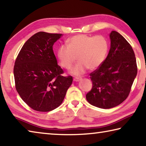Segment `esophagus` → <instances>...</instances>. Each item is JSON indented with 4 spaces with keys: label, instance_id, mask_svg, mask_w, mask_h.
<instances>
[{
    "label": "esophagus",
    "instance_id": "1",
    "mask_svg": "<svg viewBox=\"0 0 146 146\" xmlns=\"http://www.w3.org/2000/svg\"><path fill=\"white\" fill-rule=\"evenodd\" d=\"M82 78L81 77H75L73 78V80L75 81V82H78V81H80Z\"/></svg>",
    "mask_w": 146,
    "mask_h": 146
}]
</instances>
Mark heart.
<instances>
[{
  "instance_id": "b5f03b06",
  "label": "heart",
  "mask_w": 146,
  "mask_h": 146,
  "mask_svg": "<svg viewBox=\"0 0 146 146\" xmlns=\"http://www.w3.org/2000/svg\"><path fill=\"white\" fill-rule=\"evenodd\" d=\"M109 51V42L102 35L89 36L78 35L68 40V44H62L57 50L59 62L64 68L69 70L76 60L78 62L71 72L80 75L89 68L95 70L104 62Z\"/></svg>"
}]
</instances>
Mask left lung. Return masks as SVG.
<instances>
[{
    "label": "left lung",
    "mask_w": 146,
    "mask_h": 146,
    "mask_svg": "<svg viewBox=\"0 0 146 146\" xmlns=\"http://www.w3.org/2000/svg\"><path fill=\"white\" fill-rule=\"evenodd\" d=\"M111 48L106 60L90 75L92 88L86 94L90 104L110 109L127 98L137 74V65L131 46L115 31L110 35Z\"/></svg>",
    "instance_id": "1"
}]
</instances>
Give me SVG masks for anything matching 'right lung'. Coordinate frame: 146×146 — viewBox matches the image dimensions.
<instances>
[{"instance_id":"obj_1","label":"right lung","mask_w":146,"mask_h":146,"mask_svg":"<svg viewBox=\"0 0 146 146\" xmlns=\"http://www.w3.org/2000/svg\"><path fill=\"white\" fill-rule=\"evenodd\" d=\"M61 36L38 32L26 42L15 62L16 90L24 102L37 111L58 108L73 82L71 76H63L53 50Z\"/></svg>"}]
</instances>
